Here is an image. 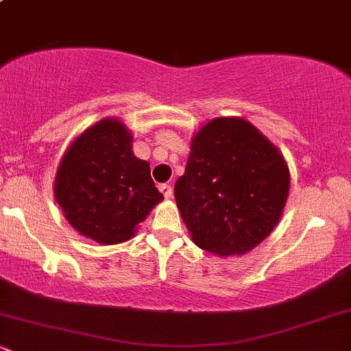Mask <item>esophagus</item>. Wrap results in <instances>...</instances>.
I'll use <instances>...</instances> for the list:
<instances>
[{
    "label": "esophagus",
    "instance_id": "obj_1",
    "mask_svg": "<svg viewBox=\"0 0 351 351\" xmlns=\"http://www.w3.org/2000/svg\"><path fill=\"white\" fill-rule=\"evenodd\" d=\"M160 191L163 193V196L167 199H171L173 198V189L170 184H160Z\"/></svg>",
    "mask_w": 351,
    "mask_h": 351
}]
</instances>
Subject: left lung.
I'll list each match as a JSON object with an SVG mask.
<instances>
[{
	"instance_id": "1",
	"label": "left lung",
	"mask_w": 351,
	"mask_h": 351,
	"mask_svg": "<svg viewBox=\"0 0 351 351\" xmlns=\"http://www.w3.org/2000/svg\"><path fill=\"white\" fill-rule=\"evenodd\" d=\"M289 188L291 173L279 148L245 119L219 117L193 135L175 198L193 243L231 257L271 234Z\"/></svg>"
}]
</instances>
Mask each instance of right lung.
Segmentation results:
<instances>
[{
  "instance_id": "add662e5",
  "label": "right lung",
  "mask_w": 351,
  "mask_h": 351,
  "mask_svg": "<svg viewBox=\"0 0 351 351\" xmlns=\"http://www.w3.org/2000/svg\"><path fill=\"white\" fill-rule=\"evenodd\" d=\"M134 135L115 117L99 120L72 140L60 160L54 196L80 236L110 245L132 239L163 201L150 163L136 158Z\"/></svg>"
}]
</instances>
